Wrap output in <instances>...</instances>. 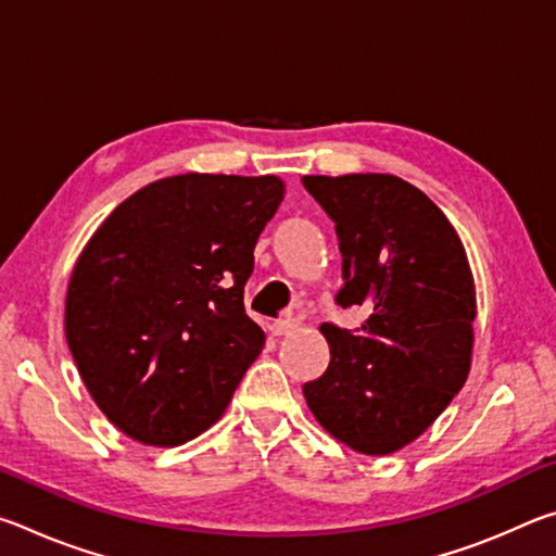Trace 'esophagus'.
Instances as JSON below:
<instances>
[{"instance_id": "esophagus-1", "label": "esophagus", "mask_w": 556, "mask_h": 556, "mask_svg": "<svg viewBox=\"0 0 556 556\" xmlns=\"http://www.w3.org/2000/svg\"><path fill=\"white\" fill-rule=\"evenodd\" d=\"M296 328H299V321H296V318H291V316H281V318H277L275 326H271V333H275V336H289V333H294Z\"/></svg>"}]
</instances>
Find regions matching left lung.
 I'll return each instance as SVG.
<instances>
[{"instance_id": "obj_1", "label": "left lung", "mask_w": 556, "mask_h": 556, "mask_svg": "<svg viewBox=\"0 0 556 556\" xmlns=\"http://www.w3.org/2000/svg\"><path fill=\"white\" fill-rule=\"evenodd\" d=\"M336 223L338 306H365L348 331L324 324L331 363L304 397L318 425L368 456L400 451L464 388L476 287L464 242L419 188L392 174L304 176Z\"/></svg>"}]
</instances>
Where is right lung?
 Listing matches in <instances>:
<instances>
[{"instance_id":"right-lung-1","label":"right lung","mask_w":556,"mask_h":556,"mask_svg":"<svg viewBox=\"0 0 556 556\" xmlns=\"http://www.w3.org/2000/svg\"><path fill=\"white\" fill-rule=\"evenodd\" d=\"M281 199L277 176L159 178L83 248L65 338L90 397L129 439L178 446L228 407L265 345L242 296Z\"/></svg>"}]
</instances>
